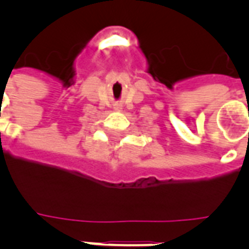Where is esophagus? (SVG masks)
<instances>
[{
    "mask_svg": "<svg viewBox=\"0 0 249 249\" xmlns=\"http://www.w3.org/2000/svg\"><path fill=\"white\" fill-rule=\"evenodd\" d=\"M115 109H120V106L117 105V106H116V107H115Z\"/></svg>",
    "mask_w": 249,
    "mask_h": 249,
    "instance_id": "34e87169",
    "label": "esophagus"
}]
</instances>
